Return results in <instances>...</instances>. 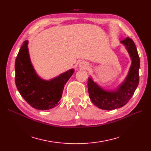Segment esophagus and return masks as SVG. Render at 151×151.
<instances>
[{
	"mask_svg": "<svg viewBox=\"0 0 151 151\" xmlns=\"http://www.w3.org/2000/svg\"><path fill=\"white\" fill-rule=\"evenodd\" d=\"M79 66L81 68H86L87 67H88V64H87V63L85 62H81L80 63Z\"/></svg>",
	"mask_w": 151,
	"mask_h": 151,
	"instance_id": "esophagus-1",
	"label": "esophagus"
}]
</instances>
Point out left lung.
Returning <instances> with one entry per match:
<instances>
[{"mask_svg": "<svg viewBox=\"0 0 151 151\" xmlns=\"http://www.w3.org/2000/svg\"><path fill=\"white\" fill-rule=\"evenodd\" d=\"M129 52L132 65L125 81L116 91H107L96 84L91 77L88 81V88L91 101L99 108L111 110L123 107L134 95L139 83V70L140 58L135 45L131 38L127 37L121 41Z\"/></svg>", "mask_w": 151, "mask_h": 151, "instance_id": "left-lung-1", "label": "left lung"}]
</instances>
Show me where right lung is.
I'll list each match as a JSON object with an SVG mask.
<instances>
[{
	"mask_svg": "<svg viewBox=\"0 0 151 151\" xmlns=\"http://www.w3.org/2000/svg\"><path fill=\"white\" fill-rule=\"evenodd\" d=\"M28 41L22 43L15 62V82L21 95L30 106L40 110L57 106L65 84L74 72L70 69L50 81L43 80L36 74L28 53Z\"/></svg>",
	"mask_w": 151,
	"mask_h": 151,
	"instance_id": "add662e5",
	"label": "right lung"
}]
</instances>
